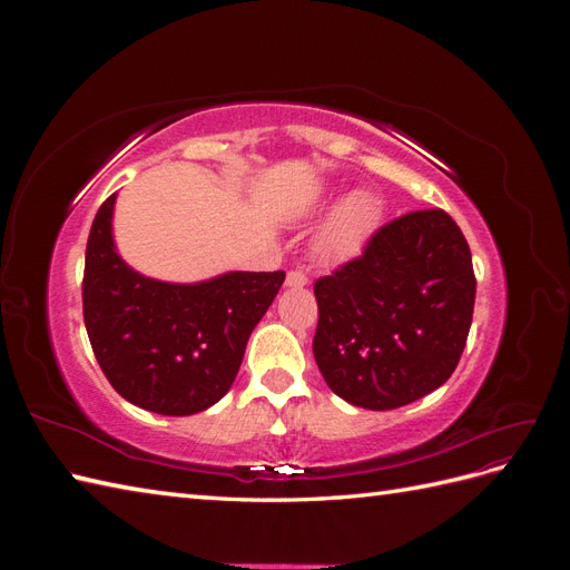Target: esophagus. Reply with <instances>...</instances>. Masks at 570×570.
<instances>
[{
    "label": "esophagus",
    "mask_w": 570,
    "mask_h": 570,
    "mask_svg": "<svg viewBox=\"0 0 570 570\" xmlns=\"http://www.w3.org/2000/svg\"><path fill=\"white\" fill-rule=\"evenodd\" d=\"M285 285L287 287H304V285H308V278L302 271H289L287 278H285Z\"/></svg>",
    "instance_id": "1"
}]
</instances>
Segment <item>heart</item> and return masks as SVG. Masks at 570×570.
I'll return each mask as SVG.
<instances>
[{
    "mask_svg": "<svg viewBox=\"0 0 570 570\" xmlns=\"http://www.w3.org/2000/svg\"><path fill=\"white\" fill-rule=\"evenodd\" d=\"M377 220H381V209L368 193L350 195L337 206L335 216L321 233V254L325 258H335V262L356 254L375 230Z\"/></svg>",
    "mask_w": 570,
    "mask_h": 570,
    "instance_id": "1",
    "label": "heart"
}]
</instances>
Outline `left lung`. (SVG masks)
<instances>
[{
	"mask_svg": "<svg viewBox=\"0 0 570 570\" xmlns=\"http://www.w3.org/2000/svg\"><path fill=\"white\" fill-rule=\"evenodd\" d=\"M314 356L344 402L387 411L450 381L475 304L471 249L450 214L411 212L314 285Z\"/></svg>",
	"mask_w": 570,
	"mask_h": 570,
	"instance_id": "left-lung-1",
	"label": "left lung"
}]
</instances>
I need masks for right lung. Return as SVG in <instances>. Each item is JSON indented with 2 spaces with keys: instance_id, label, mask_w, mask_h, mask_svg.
Here are the masks:
<instances>
[{
  "instance_id": "add662e5",
  "label": "right lung",
  "mask_w": 570,
  "mask_h": 570,
  "mask_svg": "<svg viewBox=\"0 0 570 570\" xmlns=\"http://www.w3.org/2000/svg\"><path fill=\"white\" fill-rule=\"evenodd\" d=\"M111 195L85 249L82 316L111 387L161 416H193L226 394L247 340L285 271H230L202 283H164L130 268L114 243Z\"/></svg>"
}]
</instances>
